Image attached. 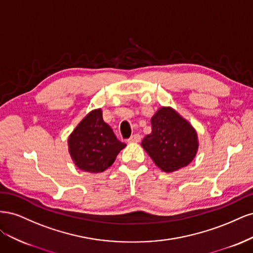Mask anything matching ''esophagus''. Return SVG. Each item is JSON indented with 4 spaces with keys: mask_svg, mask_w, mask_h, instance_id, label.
Segmentation results:
<instances>
[{
    "mask_svg": "<svg viewBox=\"0 0 253 253\" xmlns=\"http://www.w3.org/2000/svg\"><path fill=\"white\" fill-rule=\"evenodd\" d=\"M141 140V136L139 134H134L128 138V142H139Z\"/></svg>",
    "mask_w": 253,
    "mask_h": 253,
    "instance_id": "1",
    "label": "esophagus"
}]
</instances>
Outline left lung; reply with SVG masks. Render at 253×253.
<instances>
[{
    "instance_id": "left-lung-1",
    "label": "left lung",
    "mask_w": 253,
    "mask_h": 253,
    "mask_svg": "<svg viewBox=\"0 0 253 253\" xmlns=\"http://www.w3.org/2000/svg\"><path fill=\"white\" fill-rule=\"evenodd\" d=\"M151 124L152 133L141 145L158 168L170 173L192 162L198 148L197 134L187 120L171 108H162Z\"/></svg>"
}]
</instances>
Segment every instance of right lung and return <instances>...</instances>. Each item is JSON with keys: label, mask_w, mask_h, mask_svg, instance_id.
<instances>
[{"label": "right lung", "mask_w": 253, "mask_h": 253, "mask_svg": "<svg viewBox=\"0 0 253 253\" xmlns=\"http://www.w3.org/2000/svg\"><path fill=\"white\" fill-rule=\"evenodd\" d=\"M71 156L80 170L100 173L113 165L120 150L126 147L105 124L101 110L90 112L68 138Z\"/></svg>", "instance_id": "1"}]
</instances>
